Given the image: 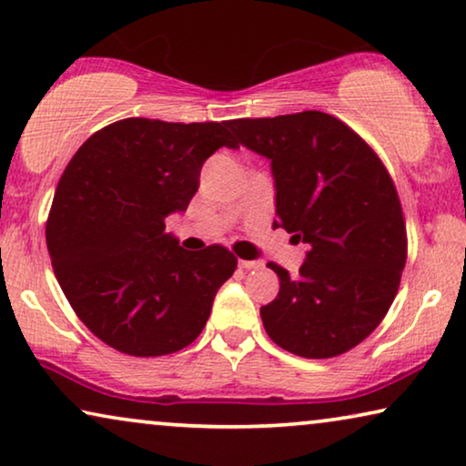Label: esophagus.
I'll list each match as a JSON object with an SVG mask.
<instances>
[{"instance_id":"obj_1","label":"esophagus","mask_w":466,"mask_h":466,"mask_svg":"<svg viewBox=\"0 0 466 466\" xmlns=\"http://www.w3.org/2000/svg\"><path fill=\"white\" fill-rule=\"evenodd\" d=\"M239 267H241V269H258V267H263V263H260V260H244V258H239Z\"/></svg>"}]
</instances>
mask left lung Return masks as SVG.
<instances>
[{
    "label": "left lung",
    "mask_w": 466,
    "mask_h": 466,
    "mask_svg": "<svg viewBox=\"0 0 466 466\" xmlns=\"http://www.w3.org/2000/svg\"><path fill=\"white\" fill-rule=\"evenodd\" d=\"M238 144L269 158L273 228L308 246L297 276L269 263L279 292L260 308L267 335L303 359L343 354L390 309L407 258L397 188L365 139L330 114L228 120Z\"/></svg>",
    "instance_id": "8db88e82"
}]
</instances>
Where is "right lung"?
<instances>
[{"instance_id":"add662e5","label":"right lung","mask_w":466,"mask_h":466,"mask_svg":"<svg viewBox=\"0 0 466 466\" xmlns=\"http://www.w3.org/2000/svg\"><path fill=\"white\" fill-rule=\"evenodd\" d=\"M222 146L238 148L228 123L125 118L93 133L63 171L46 225L55 276L76 316L118 352L187 348L233 276L227 248L190 252L165 233Z\"/></svg>"}]
</instances>
